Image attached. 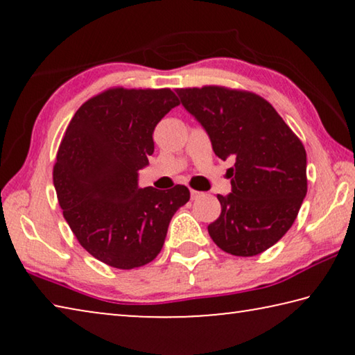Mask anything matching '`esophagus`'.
I'll use <instances>...</instances> for the list:
<instances>
[{
    "instance_id": "1",
    "label": "esophagus",
    "mask_w": 355,
    "mask_h": 355,
    "mask_svg": "<svg viewBox=\"0 0 355 355\" xmlns=\"http://www.w3.org/2000/svg\"><path fill=\"white\" fill-rule=\"evenodd\" d=\"M200 196H203V192H200V191H196V189H191V199H192V200L199 199Z\"/></svg>"
}]
</instances>
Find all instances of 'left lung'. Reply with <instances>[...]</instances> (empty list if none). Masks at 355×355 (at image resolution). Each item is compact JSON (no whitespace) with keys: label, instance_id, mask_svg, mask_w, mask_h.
I'll use <instances>...</instances> for the list:
<instances>
[{"label":"left lung","instance_id":"1","mask_svg":"<svg viewBox=\"0 0 355 355\" xmlns=\"http://www.w3.org/2000/svg\"><path fill=\"white\" fill-rule=\"evenodd\" d=\"M228 169L232 192L219 196L220 216L208 225L219 249L254 257L290 230L307 194V153L279 112L260 95L224 86L177 89Z\"/></svg>","mask_w":355,"mask_h":355}]
</instances>
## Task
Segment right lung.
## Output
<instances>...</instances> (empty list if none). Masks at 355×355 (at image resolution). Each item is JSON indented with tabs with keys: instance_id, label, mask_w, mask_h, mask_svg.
Listing matches in <instances>:
<instances>
[{
	"instance_id": "add662e5",
	"label": "right lung",
	"mask_w": 355,
	"mask_h": 355,
	"mask_svg": "<svg viewBox=\"0 0 355 355\" xmlns=\"http://www.w3.org/2000/svg\"><path fill=\"white\" fill-rule=\"evenodd\" d=\"M180 100L171 89L111 87L80 106L53 167L59 205L89 254L117 269L153 261L172 216L189 200L175 184L137 186L153 153V130Z\"/></svg>"
}]
</instances>
